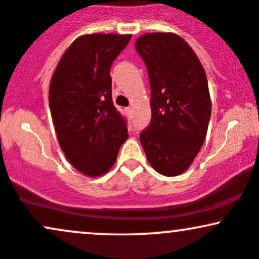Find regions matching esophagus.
<instances>
[{
	"label": "esophagus",
	"mask_w": 259,
	"mask_h": 259,
	"mask_svg": "<svg viewBox=\"0 0 259 259\" xmlns=\"http://www.w3.org/2000/svg\"><path fill=\"white\" fill-rule=\"evenodd\" d=\"M125 112L127 113V114H130V112H132V108H130V107H127V108H125Z\"/></svg>",
	"instance_id": "esophagus-1"
}]
</instances>
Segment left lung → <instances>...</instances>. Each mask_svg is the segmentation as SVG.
<instances>
[{"mask_svg":"<svg viewBox=\"0 0 259 259\" xmlns=\"http://www.w3.org/2000/svg\"><path fill=\"white\" fill-rule=\"evenodd\" d=\"M135 49L147 68L152 113L140 141L157 173L177 177L206 139L212 112L206 73L194 50L173 32L141 35Z\"/></svg>","mask_w":259,"mask_h":259,"instance_id":"obj_1","label":"left lung"}]
</instances>
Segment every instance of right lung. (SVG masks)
Listing matches in <instances>:
<instances>
[{
    "label": "right lung",
    "instance_id": "obj_1",
    "mask_svg": "<svg viewBox=\"0 0 259 259\" xmlns=\"http://www.w3.org/2000/svg\"><path fill=\"white\" fill-rule=\"evenodd\" d=\"M132 35L79 36L63 53L50 82L49 102L62 151L74 168L95 178L113 167L127 139L112 101L111 65Z\"/></svg>",
    "mask_w": 259,
    "mask_h": 259
}]
</instances>
